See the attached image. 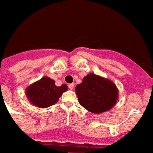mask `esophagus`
I'll return each instance as SVG.
<instances>
[{
	"label": "esophagus",
	"instance_id": "esophagus-1",
	"mask_svg": "<svg viewBox=\"0 0 153 153\" xmlns=\"http://www.w3.org/2000/svg\"><path fill=\"white\" fill-rule=\"evenodd\" d=\"M68 87H69V88L70 90H73L74 88V84H69V85H68Z\"/></svg>",
	"mask_w": 153,
	"mask_h": 153
}]
</instances>
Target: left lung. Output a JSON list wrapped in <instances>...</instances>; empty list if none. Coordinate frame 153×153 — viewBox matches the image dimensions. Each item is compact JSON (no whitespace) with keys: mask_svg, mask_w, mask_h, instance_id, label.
Masks as SVG:
<instances>
[{"mask_svg":"<svg viewBox=\"0 0 153 153\" xmlns=\"http://www.w3.org/2000/svg\"><path fill=\"white\" fill-rule=\"evenodd\" d=\"M79 104L93 113L109 110L117 103L118 90L113 82L94 74H88L76 87Z\"/></svg>","mask_w":153,"mask_h":153,"instance_id":"left-lung-1","label":"left lung"}]
</instances>
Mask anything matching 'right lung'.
<instances>
[{
    "instance_id": "add662e5",
    "label": "right lung",
    "mask_w": 153,
    "mask_h": 153,
    "mask_svg": "<svg viewBox=\"0 0 153 153\" xmlns=\"http://www.w3.org/2000/svg\"><path fill=\"white\" fill-rule=\"evenodd\" d=\"M67 89L65 84L57 87L54 79L45 76L28 87L26 93L33 105L39 108H47L55 105Z\"/></svg>"
}]
</instances>
